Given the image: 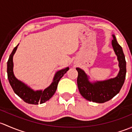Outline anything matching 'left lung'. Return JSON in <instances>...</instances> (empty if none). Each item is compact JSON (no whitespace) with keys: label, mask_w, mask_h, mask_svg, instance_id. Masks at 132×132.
<instances>
[{"label":"left lung","mask_w":132,"mask_h":132,"mask_svg":"<svg viewBox=\"0 0 132 132\" xmlns=\"http://www.w3.org/2000/svg\"><path fill=\"white\" fill-rule=\"evenodd\" d=\"M112 45L119 61V74L113 79L104 81L89 82L85 72L79 68H76L78 72L77 83L79 91L85 98L96 103H104L109 101L119 92L124 84L126 77V60L121 46L117 42L116 37L112 35Z\"/></svg>","instance_id":"obj_1"}]
</instances>
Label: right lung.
Instances as JSON below:
<instances>
[{"label":"right lung","mask_w":132,"mask_h":132,"mask_svg":"<svg viewBox=\"0 0 132 132\" xmlns=\"http://www.w3.org/2000/svg\"><path fill=\"white\" fill-rule=\"evenodd\" d=\"M18 46H16L13 50L7 61V77L9 83H10L14 93L18 96H20L26 103L30 104H35V105H37L39 103L40 104L44 103L45 102L50 100L52 97V96L55 94L57 86H58V82L60 79L63 77V76L67 72V71L69 70V68L67 67L65 69L57 72L54 77L53 81L51 85L44 91H34L33 89L30 88L22 82L18 80L13 74V57L17 50Z\"/></svg>","instance_id":"obj_1"}]
</instances>
